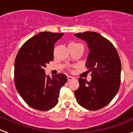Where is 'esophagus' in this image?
Here are the masks:
<instances>
[{"label":"esophagus","instance_id":"obj_1","mask_svg":"<svg viewBox=\"0 0 133 133\" xmlns=\"http://www.w3.org/2000/svg\"><path fill=\"white\" fill-rule=\"evenodd\" d=\"M75 78L73 77V76H68V80H73V79H74Z\"/></svg>","mask_w":133,"mask_h":133}]
</instances>
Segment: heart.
<instances>
[{"label": "heart", "instance_id": "b5f03b06", "mask_svg": "<svg viewBox=\"0 0 133 133\" xmlns=\"http://www.w3.org/2000/svg\"><path fill=\"white\" fill-rule=\"evenodd\" d=\"M74 44H75V43H74Z\"/></svg>", "mask_w": 133, "mask_h": 133}]
</instances>
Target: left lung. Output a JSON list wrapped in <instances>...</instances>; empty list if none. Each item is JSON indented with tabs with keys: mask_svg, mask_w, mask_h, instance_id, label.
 Masks as SVG:
<instances>
[{
	"mask_svg": "<svg viewBox=\"0 0 133 133\" xmlns=\"http://www.w3.org/2000/svg\"><path fill=\"white\" fill-rule=\"evenodd\" d=\"M74 35L87 43L89 54L85 66L91 71V80L79 78V88L75 95L79 105L91 111L106 106L118 91L121 62L112 43L96 32L87 31Z\"/></svg>",
	"mask_w": 133,
	"mask_h": 133,
	"instance_id": "1",
	"label": "left lung"
}]
</instances>
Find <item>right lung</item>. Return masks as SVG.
Wrapping results in <instances>:
<instances>
[{
	"label": "right lung",
	"instance_id": "add662e5",
	"mask_svg": "<svg viewBox=\"0 0 133 133\" xmlns=\"http://www.w3.org/2000/svg\"><path fill=\"white\" fill-rule=\"evenodd\" d=\"M64 34L41 32L25 42L17 53L15 84L21 97L32 108L47 111L58 103L60 90L68 78L63 73L51 78L45 75L44 68L54 59L55 44Z\"/></svg>",
	"mask_w": 133,
	"mask_h": 133
}]
</instances>
